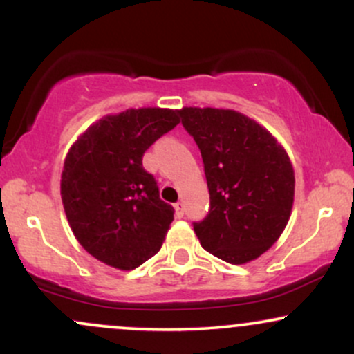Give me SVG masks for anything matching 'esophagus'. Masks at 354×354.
<instances>
[{
	"mask_svg": "<svg viewBox=\"0 0 354 354\" xmlns=\"http://www.w3.org/2000/svg\"><path fill=\"white\" fill-rule=\"evenodd\" d=\"M174 211H176L178 218H183V214H185V205H183L181 201L176 203V205H174Z\"/></svg>",
	"mask_w": 354,
	"mask_h": 354,
	"instance_id": "1",
	"label": "esophagus"
}]
</instances>
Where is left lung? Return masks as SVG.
<instances>
[{
  "instance_id": "obj_1",
  "label": "left lung",
  "mask_w": 354,
  "mask_h": 354,
  "mask_svg": "<svg viewBox=\"0 0 354 354\" xmlns=\"http://www.w3.org/2000/svg\"><path fill=\"white\" fill-rule=\"evenodd\" d=\"M205 165L209 211L193 228L201 246L231 265L259 258L291 216L295 169L278 140L254 120L218 108L178 109Z\"/></svg>"
}]
</instances>
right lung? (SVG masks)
<instances>
[{
	"mask_svg": "<svg viewBox=\"0 0 354 354\" xmlns=\"http://www.w3.org/2000/svg\"><path fill=\"white\" fill-rule=\"evenodd\" d=\"M180 123L176 109L140 108L91 124L64 158L61 200L80 245L104 265L129 271L160 251L173 206L160 198L143 154Z\"/></svg>",
	"mask_w": 354,
	"mask_h": 354,
	"instance_id": "1",
	"label": "right lung"
}]
</instances>
